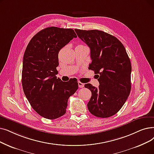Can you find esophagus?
I'll return each instance as SVG.
<instances>
[{"mask_svg":"<svg viewBox=\"0 0 154 154\" xmlns=\"http://www.w3.org/2000/svg\"><path fill=\"white\" fill-rule=\"evenodd\" d=\"M78 85H79V87L80 88H82L84 87V84H83L81 82H78Z\"/></svg>","mask_w":154,"mask_h":154,"instance_id":"34e87169","label":"esophagus"}]
</instances>
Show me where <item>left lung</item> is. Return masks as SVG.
<instances>
[{"mask_svg":"<svg viewBox=\"0 0 154 154\" xmlns=\"http://www.w3.org/2000/svg\"><path fill=\"white\" fill-rule=\"evenodd\" d=\"M75 31L90 48L92 62L89 69L94 71L99 82L98 88L91 84L84 85L92 92L88 109L99 118L115 115L131 91V65L125 48L115 36L102 31Z\"/></svg>","mask_w":154,"mask_h":154,"instance_id":"obj_1","label":"left lung"}]
</instances>
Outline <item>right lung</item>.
Instances as JSON below:
<instances>
[{
  "label": "right lung",
  "mask_w": 154,
  "mask_h": 154,
  "mask_svg": "<svg viewBox=\"0 0 154 154\" xmlns=\"http://www.w3.org/2000/svg\"><path fill=\"white\" fill-rule=\"evenodd\" d=\"M73 38L72 29L48 27L33 36L25 50L23 89L33 109L46 119L65 115L69 98L78 89L77 79L63 82L55 76L58 53Z\"/></svg>",
  "instance_id": "obj_1"
}]
</instances>
